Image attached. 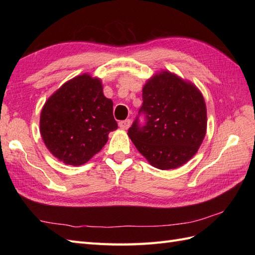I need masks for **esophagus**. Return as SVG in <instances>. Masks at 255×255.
I'll return each instance as SVG.
<instances>
[{
    "instance_id": "1",
    "label": "esophagus",
    "mask_w": 255,
    "mask_h": 255,
    "mask_svg": "<svg viewBox=\"0 0 255 255\" xmlns=\"http://www.w3.org/2000/svg\"><path fill=\"white\" fill-rule=\"evenodd\" d=\"M130 125H131L130 119H126V121H122L118 123V126L122 129H128L129 127H130Z\"/></svg>"
}]
</instances>
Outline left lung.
<instances>
[{
  "mask_svg": "<svg viewBox=\"0 0 255 255\" xmlns=\"http://www.w3.org/2000/svg\"><path fill=\"white\" fill-rule=\"evenodd\" d=\"M142 106L128 136L153 166L171 170L183 165L202 144L207 114L202 93L171 72H161L142 90ZM144 116V123L138 117Z\"/></svg>",
  "mask_w": 255,
  "mask_h": 255,
  "instance_id": "8db88e82",
  "label": "left lung"
}]
</instances>
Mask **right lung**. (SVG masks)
<instances>
[{
    "label": "right lung",
    "instance_id": "add662e5",
    "mask_svg": "<svg viewBox=\"0 0 255 255\" xmlns=\"http://www.w3.org/2000/svg\"><path fill=\"white\" fill-rule=\"evenodd\" d=\"M113 102L99 79L82 74L68 81L42 107L40 133L58 160L81 165L100 152L108 133L117 129Z\"/></svg>",
    "mask_w": 255,
    "mask_h": 255
}]
</instances>
